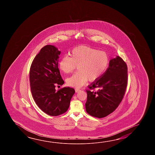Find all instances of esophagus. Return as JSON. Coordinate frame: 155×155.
<instances>
[{"instance_id": "esophagus-1", "label": "esophagus", "mask_w": 155, "mask_h": 155, "mask_svg": "<svg viewBox=\"0 0 155 155\" xmlns=\"http://www.w3.org/2000/svg\"><path fill=\"white\" fill-rule=\"evenodd\" d=\"M79 91H80V90H79V89H75V92H79Z\"/></svg>"}]
</instances>
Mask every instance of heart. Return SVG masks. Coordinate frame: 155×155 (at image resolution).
<instances>
[{
	"label": "heart",
	"mask_w": 155,
	"mask_h": 155,
	"mask_svg": "<svg viewBox=\"0 0 155 155\" xmlns=\"http://www.w3.org/2000/svg\"><path fill=\"white\" fill-rule=\"evenodd\" d=\"M109 63V57L105 52L89 46H80L71 51V56L62 58L59 67L64 73L69 74L78 66L79 72L66 79V83L70 86L80 88L88 80L94 81L99 79L105 72Z\"/></svg>",
	"instance_id": "1"
}]
</instances>
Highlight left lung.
I'll use <instances>...</instances> for the list:
<instances>
[{
    "instance_id": "obj_1",
    "label": "left lung",
    "mask_w": 155,
    "mask_h": 155,
    "mask_svg": "<svg viewBox=\"0 0 155 155\" xmlns=\"http://www.w3.org/2000/svg\"><path fill=\"white\" fill-rule=\"evenodd\" d=\"M127 84V67L120 56L110 60L109 68L100 79L86 90V112L97 118L109 115L115 110L125 95ZM96 88V92L92 90Z\"/></svg>"
}]
</instances>
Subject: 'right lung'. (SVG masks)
I'll return each instance as SVG.
<instances>
[{
	"label": "right lung",
	"mask_w": 155,
	"mask_h": 155,
	"mask_svg": "<svg viewBox=\"0 0 155 155\" xmlns=\"http://www.w3.org/2000/svg\"><path fill=\"white\" fill-rule=\"evenodd\" d=\"M60 53L54 45L43 47L33 60L30 69V84L33 99L43 112L54 116L66 112L75 92L69 87L58 91L55 89L56 86L64 83L58 68Z\"/></svg>",
	"instance_id": "add662e5"
}]
</instances>
